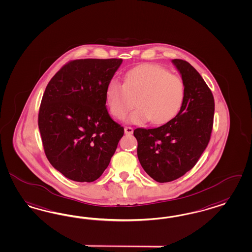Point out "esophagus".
I'll use <instances>...</instances> for the list:
<instances>
[{
    "instance_id": "obj_1",
    "label": "esophagus",
    "mask_w": 252,
    "mask_h": 252,
    "mask_svg": "<svg viewBox=\"0 0 252 252\" xmlns=\"http://www.w3.org/2000/svg\"><path fill=\"white\" fill-rule=\"evenodd\" d=\"M124 131H125L126 134H131L133 132V129L131 127H125Z\"/></svg>"
}]
</instances>
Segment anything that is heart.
<instances>
[{"instance_id": "b5f03b06", "label": "heart", "mask_w": 252, "mask_h": 252, "mask_svg": "<svg viewBox=\"0 0 252 252\" xmlns=\"http://www.w3.org/2000/svg\"><path fill=\"white\" fill-rule=\"evenodd\" d=\"M185 84L180 76L153 63L136 66L124 75V84L109 81L105 91L106 105L111 116L122 120L134 106L129 122L142 124H163L180 111L185 99Z\"/></svg>"}]
</instances>
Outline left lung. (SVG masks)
Returning a JSON list of instances; mask_svg holds the SVG:
<instances>
[{
    "label": "left lung",
    "instance_id": "obj_1",
    "mask_svg": "<svg viewBox=\"0 0 252 252\" xmlns=\"http://www.w3.org/2000/svg\"><path fill=\"white\" fill-rule=\"evenodd\" d=\"M172 63L185 84L180 111L158 128L133 131L142 167L159 183L177 179L195 165L208 145L214 120V97L203 77L186 61Z\"/></svg>",
    "mask_w": 252,
    "mask_h": 252
}]
</instances>
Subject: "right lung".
<instances>
[{"label": "right lung", "instance_id": "add662e5", "mask_svg": "<svg viewBox=\"0 0 252 252\" xmlns=\"http://www.w3.org/2000/svg\"><path fill=\"white\" fill-rule=\"evenodd\" d=\"M122 63L75 60L47 84L38 115L43 147L51 165L71 180L101 177L123 136L105 105L106 87Z\"/></svg>", "mask_w": 252, "mask_h": 252}]
</instances>
